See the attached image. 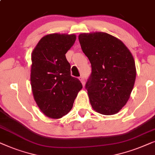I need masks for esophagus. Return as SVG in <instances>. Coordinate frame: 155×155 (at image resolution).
<instances>
[{
    "instance_id": "1",
    "label": "esophagus",
    "mask_w": 155,
    "mask_h": 155,
    "mask_svg": "<svg viewBox=\"0 0 155 155\" xmlns=\"http://www.w3.org/2000/svg\"><path fill=\"white\" fill-rule=\"evenodd\" d=\"M79 80L80 81H81V84H83V86L84 85V84H85V79H84V77L83 76H80L79 77Z\"/></svg>"
}]
</instances>
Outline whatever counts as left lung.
Returning <instances> with one entry per match:
<instances>
[{"label":"left lung","mask_w":155,"mask_h":155,"mask_svg":"<svg viewBox=\"0 0 155 155\" xmlns=\"http://www.w3.org/2000/svg\"><path fill=\"white\" fill-rule=\"evenodd\" d=\"M79 40L92 72L86 84L91 105L101 114H116L126 104L136 78L135 63L122 41L108 33H81Z\"/></svg>","instance_id":"1"}]
</instances>
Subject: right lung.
I'll return each mask as SVG.
<instances>
[{"label":"right lung","mask_w":155,"mask_h":155,"mask_svg":"<svg viewBox=\"0 0 155 155\" xmlns=\"http://www.w3.org/2000/svg\"><path fill=\"white\" fill-rule=\"evenodd\" d=\"M75 35L49 34L33 49L30 81L34 99L46 116L58 119L71 110L82 88L78 79L71 76L66 53L76 41Z\"/></svg>","instance_id":"add662e5"}]
</instances>
